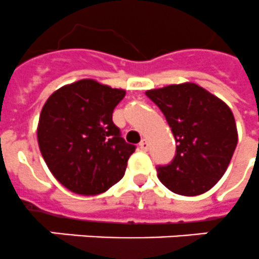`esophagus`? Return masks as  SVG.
<instances>
[{
    "label": "esophagus",
    "mask_w": 259,
    "mask_h": 259,
    "mask_svg": "<svg viewBox=\"0 0 259 259\" xmlns=\"http://www.w3.org/2000/svg\"><path fill=\"white\" fill-rule=\"evenodd\" d=\"M140 148H141V150H144V151H146L149 149V142H148V140H142L141 141V144H140Z\"/></svg>",
    "instance_id": "34e87169"
}]
</instances>
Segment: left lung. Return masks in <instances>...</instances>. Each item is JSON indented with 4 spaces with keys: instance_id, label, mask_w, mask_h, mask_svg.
<instances>
[{
    "instance_id": "left-lung-1",
    "label": "left lung",
    "mask_w": 259,
    "mask_h": 259,
    "mask_svg": "<svg viewBox=\"0 0 259 259\" xmlns=\"http://www.w3.org/2000/svg\"><path fill=\"white\" fill-rule=\"evenodd\" d=\"M171 127L176 157L157 167L159 181L176 194L206 193L224 176L238 142L228 105L202 86L185 82L146 92Z\"/></svg>"
}]
</instances>
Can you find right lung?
I'll use <instances>...</instances> for the list:
<instances>
[{"label":"right lung","instance_id":"right-lung-1","mask_svg":"<svg viewBox=\"0 0 259 259\" xmlns=\"http://www.w3.org/2000/svg\"><path fill=\"white\" fill-rule=\"evenodd\" d=\"M125 94L85 78L56 90L42 108L37 126L41 154L54 178L75 194H101L125 174L136 146L111 119Z\"/></svg>","mask_w":259,"mask_h":259}]
</instances>
